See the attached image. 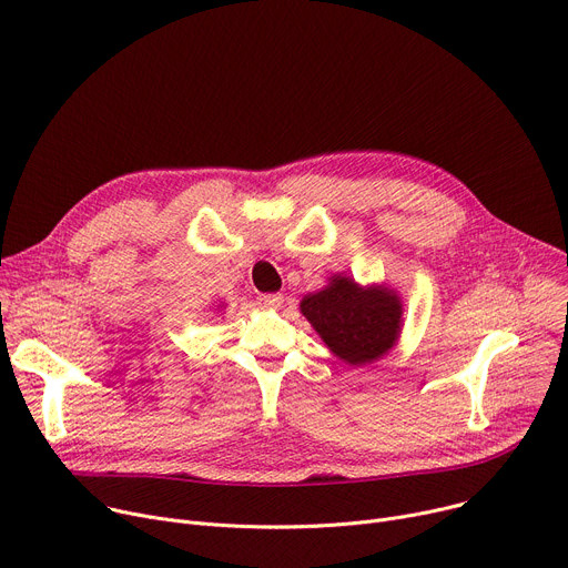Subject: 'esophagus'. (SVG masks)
<instances>
[{
	"label": "esophagus",
	"mask_w": 568,
	"mask_h": 568,
	"mask_svg": "<svg viewBox=\"0 0 568 568\" xmlns=\"http://www.w3.org/2000/svg\"><path fill=\"white\" fill-rule=\"evenodd\" d=\"M281 303H283V296L281 294H261L257 296V305L261 307H281Z\"/></svg>",
	"instance_id": "34e87169"
}]
</instances>
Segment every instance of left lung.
<instances>
[{
	"instance_id": "obj_1",
	"label": "left lung",
	"mask_w": 568,
	"mask_h": 568,
	"mask_svg": "<svg viewBox=\"0 0 568 568\" xmlns=\"http://www.w3.org/2000/svg\"><path fill=\"white\" fill-rule=\"evenodd\" d=\"M303 317L348 365H369L387 353L400 331V301L385 287L363 290L335 276L328 287L301 301Z\"/></svg>"
}]
</instances>
